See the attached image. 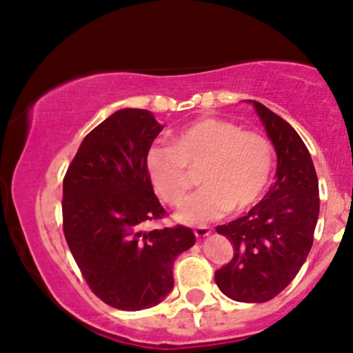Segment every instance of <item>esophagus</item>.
Wrapping results in <instances>:
<instances>
[{"label": "esophagus", "instance_id": "1", "mask_svg": "<svg viewBox=\"0 0 353 353\" xmlns=\"http://www.w3.org/2000/svg\"><path fill=\"white\" fill-rule=\"evenodd\" d=\"M212 233V230L207 228V226H197V228H194V234L197 236V238H205V236H208Z\"/></svg>", "mask_w": 353, "mask_h": 353}]
</instances>
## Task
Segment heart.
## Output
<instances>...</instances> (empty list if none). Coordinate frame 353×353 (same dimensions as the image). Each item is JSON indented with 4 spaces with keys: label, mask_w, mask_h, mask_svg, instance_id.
<instances>
[{
    "label": "heart",
    "mask_w": 353,
    "mask_h": 353,
    "mask_svg": "<svg viewBox=\"0 0 353 353\" xmlns=\"http://www.w3.org/2000/svg\"><path fill=\"white\" fill-rule=\"evenodd\" d=\"M146 168L169 207L181 205L194 185L192 171L200 169L203 187L182 203L177 220L207 225L231 210L246 212L262 199L274 172V150L261 133L226 119L202 117L177 133L174 146H151Z\"/></svg>",
    "instance_id": "heart-1"
}]
</instances>
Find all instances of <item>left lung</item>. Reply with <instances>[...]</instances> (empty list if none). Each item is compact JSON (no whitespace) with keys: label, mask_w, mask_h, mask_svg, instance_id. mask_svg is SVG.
Here are the masks:
<instances>
[{"label":"left lung","mask_w":353,"mask_h":353,"mask_svg":"<svg viewBox=\"0 0 353 353\" xmlns=\"http://www.w3.org/2000/svg\"><path fill=\"white\" fill-rule=\"evenodd\" d=\"M276 151V179L248 215L216 226L233 257L215 272L218 288L234 301L264 303L295 279L313 246L319 184L310 151L295 128L254 101Z\"/></svg>","instance_id":"1"}]
</instances>
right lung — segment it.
<instances>
[{
    "instance_id": "right-lung-1",
    "label": "right lung",
    "mask_w": 353,
    "mask_h": 353,
    "mask_svg": "<svg viewBox=\"0 0 353 353\" xmlns=\"http://www.w3.org/2000/svg\"><path fill=\"white\" fill-rule=\"evenodd\" d=\"M161 130L150 110H117L84 137L63 177L66 243L91 292L117 310L158 305L174 261L195 244L182 225L143 231L168 215L146 168Z\"/></svg>"
}]
</instances>
